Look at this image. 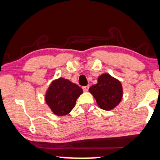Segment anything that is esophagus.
I'll list each match as a JSON object with an SVG mask.
<instances>
[{"instance_id":"esophagus-1","label":"esophagus","mask_w":160,"mask_h":160,"mask_svg":"<svg viewBox=\"0 0 160 160\" xmlns=\"http://www.w3.org/2000/svg\"><path fill=\"white\" fill-rule=\"evenodd\" d=\"M82 89H83V90L84 91V92H88V90H89V87L88 86H84V87H83Z\"/></svg>"}]
</instances>
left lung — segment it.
<instances>
[{"instance_id":"left-lung-1","label":"left lung","mask_w":160,"mask_h":160,"mask_svg":"<svg viewBox=\"0 0 160 160\" xmlns=\"http://www.w3.org/2000/svg\"><path fill=\"white\" fill-rule=\"evenodd\" d=\"M89 92L94 97L98 107L107 111L117 107L123 94L121 82L109 73L99 76L98 83L91 86Z\"/></svg>"}]
</instances>
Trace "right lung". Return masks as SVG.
<instances>
[{"label":"right lung","mask_w":160,"mask_h":160,"mask_svg":"<svg viewBox=\"0 0 160 160\" xmlns=\"http://www.w3.org/2000/svg\"><path fill=\"white\" fill-rule=\"evenodd\" d=\"M83 90L75 83L60 77L50 84L45 95L47 105L54 115L64 116L75 107L76 100Z\"/></svg>","instance_id":"obj_1"}]
</instances>
